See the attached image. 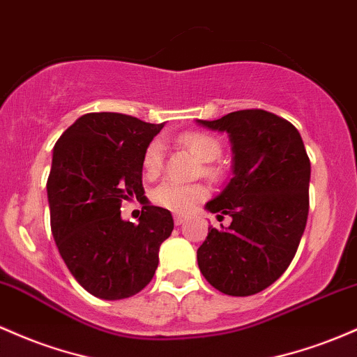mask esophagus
I'll return each mask as SVG.
<instances>
[{"instance_id": "obj_1", "label": "esophagus", "mask_w": 357, "mask_h": 357, "mask_svg": "<svg viewBox=\"0 0 357 357\" xmlns=\"http://www.w3.org/2000/svg\"><path fill=\"white\" fill-rule=\"evenodd\" d=\"M186 220V215H174V223L176 225H181Z\"/></svg>"}]
</instances>
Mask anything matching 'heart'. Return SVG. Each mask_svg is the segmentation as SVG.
Masks as SVG:
<instances>
[{
  "label": "heart",
  "mask_w": 357,
  "mask_h": 357,
  "mask_svg": "<svg viewBox=\"0 0 357 357\" xmlns=\"http://www.w3.org/2000/svg\"><path fill=\"white\" fill-rule=\"evenodd\" d=\"M179 146L186 147L188 151L193 152L202 162H213L220 158L222 144L215 135L208 132L191 130L185 132L178 137ZM164 164V144L159 139L151 140L147 144L146 151L142 155L144 171L149 176H158ZM220 167L215 164H206L203 166V174L206 178L218 179L220 178ZM206 197V188L203 185H181L176 181H164L152 191V199L164 208L176 211V213H185L193 208L198 202Z\"/></svg>",
  "instance_id": "b5f03b06"
}]
</instances>
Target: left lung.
I'll use <instances>...</instances> for the list:
<instances>
[{"label": "left lung", "mask_w": 357, "mask_h": 357, "mask_svg": "<svg viewBox=\"0 0 357 357\" xmlns=\"http://www.w3.org/2000/svg\"><path fill=\"white\" fill-rule=\"evenodd\" d=\"M227 132L234 178L206 203L232 217L229 229H208L198 248L205 280L225 295H256L273 284L295 257L308 218L310 159L300 132L266 109H238L218 120H198Z\"/></svg>", "instance_id": "obj_1"}]
</instances>
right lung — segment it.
Returning <instances> with one entry per match:
<instances>
[{"label": "right lung", "instance_id": "right-lung-1", "mask_svg": "<svg viewBox=\"0 0 357 357\" xmlns=\"http://www.w3.org/2000/svg\"><path fill=\"white\" fill-rule=\"evenodd\" d=\"M162 127L123 113H86L54 146L50 229L70 274L98 298L146 288L174 229L171 211L154 205L144 206L139 223L120 217L121 202L144 195L142 155Z\"/></svg>", "mask_w": 357, "mask_h": 357}]
</instances>
